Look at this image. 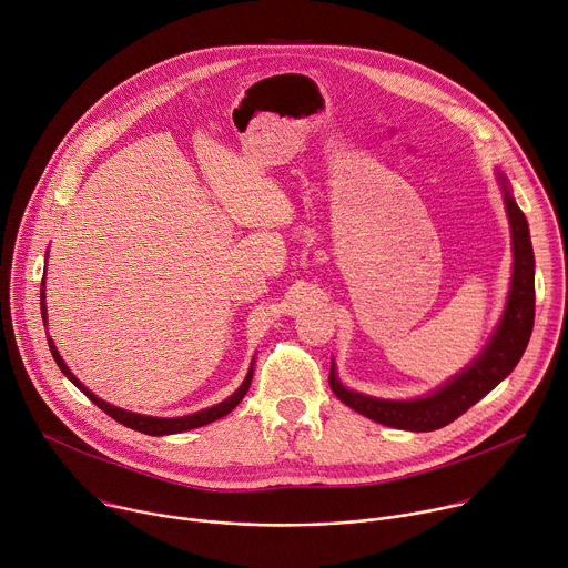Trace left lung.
Instances as JSON below:
<instances>
[{
	"label": "left lung",
	"instance_id": "obj_1",
	"mask_svg": "<svg viewBox=\"0 0 568 568\" xmlns=\"http://www.w3.org/2000/svg\"><path fill=\"white\" fill-rule=\"evenodd\" d=\"M499 184L513 231L515 263L508 303L488 346L480 351V355L467 368L445 382L438 390L416 399H379L351 390L339 382L333 362L328 379L331 388L357 414L395 429L434 432L463 416L471 404L488 395L519 364L530 342L535 323V256L526 215L517 206L510 182L504 173H499Z\"/></svg>",
	"mask_w": 568,
	"mask_h": 568
}]
</instances>
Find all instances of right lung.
<instances>
[{"label":"right lung","instance_id":"obj_1","mask_svg":"<svg viewBox=\"0 0 568 568\" xmlns=\"http://www.w3.org/2000/svg\"><path fill=\"white\" fill-rule=\"evenodd\" d=\"M44 281H42V285H40V307H42V318H44V326H47V303H44ZM49 342V351H51V355H53V359H55V364H58V368L69 377V382L71 384H75L80 390H83L97 407L101 409V412H105L110 418H114L116 423H121L123 427H128V429H134V432H141V434H148V436H169V434H180V432H189V429H197V427H204V425H209V423H215V420H220L222 416H226V414H231L237 404H240V399L247 395V390H250V384H252V375H254V362H252V366H250V373H247V377H245V382L240 384V388L233 393V395H229L224 402H220V404H215V407H209V409H202V412H197V414H191V416H182V418H152V416H141V414H134V412H125V409H119V407H112V404H108V402H103L101 397H97L85 384H80L78 379H75V375L67 368V364L62 362V357H60V353H58V348L53 346V339L49 337L47 339Z\"/></svg>","mask_w":568,"mask_h":568}]
</instances>
